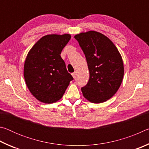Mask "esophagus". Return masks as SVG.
<instances>
[{
    "instance_id": "34e87169",
    "label": "esophagus",
    "mask_w": 149,
    "mask_h": 149,
    "mask_svg": "<svg viewBox=\"0 0 149 149\" xmlns=\"http://www.w3.org/2000/svg\"><path fill=\"white\" fill-rule=\"evenodd\" d=\"M72 76H73V77H74V79H75V77H76V75H77V72H74V73H72Z\"/></svg>"
}]
</instances>
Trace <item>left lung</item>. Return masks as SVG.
<instances>
[{
    "mask_svg": "<svg viewBox=\"0 0 149 149\" xmlns=\"http://www.w3.org/2000/svg\"><path fill=\"white\" fill-rule=\"evenodd\" d=\"M86 58L89 79L81 88L84 97L92 103L107 101L122 84L124 67L117 47L104 35L95 31L75 35Z\"/></svg>",
    "mask_w": 149,
    "mask_h": 149,
    "instance_id": "8db88e82",
    "label": "left lung"
}]
</instances>
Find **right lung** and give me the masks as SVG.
I'll use <instances>...</instances> for the list:
<instances>
[{
    "label": "right lung",
    "instance_id": "add662e5",
    "mask_svg": "<svg viewBox=\"0 0 149 149\" xmlns=\"http://www.w3.org/2000/svg\"><path fill=\"white\" fill-rule=\"evenodd\" d=\"M70 34H50L41 37L27 53L24 76L27 88L39 101L51 104L64 95L73 80L60 54Z\"/></svg>",
    "mask_w": 149,
    "mask_h": 149
}]
</instances>
